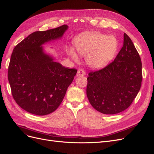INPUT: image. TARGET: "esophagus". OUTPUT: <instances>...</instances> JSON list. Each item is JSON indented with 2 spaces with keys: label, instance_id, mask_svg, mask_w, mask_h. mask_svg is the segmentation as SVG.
<instances>
[{
  "label": "esophagus",
  "instance_id": "34e87169",
  "mask_svg": "<svg viewBox=\"0 0 154 154\" xmlns=\"http://www.w3.org/2000/svg\"><path fill=\"white\" fill-rule=\"evenodd\" d=\"M85 74H86V73H85L84 70L83 69H82V68H80V69H79L78 71H77V76L79 77V76H83Z\"/></svg>",
  "mask_w": 154,
  "mask_h": 154
}]
</instances>
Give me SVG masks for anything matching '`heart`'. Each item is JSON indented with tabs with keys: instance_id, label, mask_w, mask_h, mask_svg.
<instances>
[{
	"instance_id": "b5f03b06",
	"label": "heart",
	"mask_w": 154,
	"mask_h": 154,
	"mask_svg": "<svg viewBox=\"0 0 154 154\" xmlns=\"http://www.w3.org/2000/svg\"><path fill=\"white\" fill-rule=\"evenodd\" d=\"M74 46L79 54L86 56V63L90 67L100 68L109 64L114 58L118 42L113 35H106L99 32H88L75 39ZM67 53L74 61H78L73 48H68Z\"/></svg>"
}]
</instances>
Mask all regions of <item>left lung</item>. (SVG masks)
Segmentation results:
<instances>
[{"label":"left lung","mask_w":154,"mask_h":154,"mask_svg":"<svg viewBox=\"0 0 154 154\" xmlns=\"http://www.w3.org/2000/svg\"><path fill=\"white\" fill-rule=\"evenodd\" d=\"M141 66L137 50L124 33L123 46L114 61L89 73L86 94L91 105L104 114H116L128 109L141 88Z\"/></svg>","instance_id":"8db88e82"}]
</instances>
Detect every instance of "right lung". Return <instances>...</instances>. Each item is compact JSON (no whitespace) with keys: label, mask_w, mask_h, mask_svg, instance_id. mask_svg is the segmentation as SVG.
I'll list each match as a JSON object with an SVG mask.
<instances>
[{"label":"right lung","mask_w":154,"mask_h":154,"mask_svg":"<svg viewBox=\"0 0 154 154\" xmlns=\"http://www.w3.org/2000/svg\"><path fill=\"white\" fill-rule=\"evenodd\" d=\"M68 26L35 32L14 48L8 68L13 98L21 109L45 116L56 110L77 73L55 61L43 45L61 38Z\"/></svg>","instance_id":"1"}]
</instances>
